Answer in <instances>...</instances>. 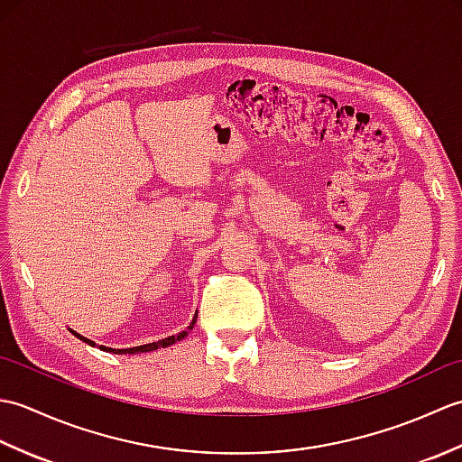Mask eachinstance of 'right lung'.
Here are the masks:
<instances>
[{
	"label": "right lung",
	"mask_w": 462,
	"mask_h": 462,
	"mask_svg": "<svg viewBox=\"0 0 462 462\" xmlns=\"http://www.w3.org/2000/svg\"><path fill=\"white\" fill-rule=\"evenodd\" d=\"M196 316H199V313H196ZM196 316H194L192 323H190V326H189V329H192V326H194V323H196ZM73 336H77V337H79V339H83L85 343H89V346H95V343H93L91 339L81 337L79 333H75V331H73ZM186 336H189V331H180L179 336L164 337V339H161V341L146 343V346H139V347H131V349H111V347H103V346H101V349H103V351H113V353H119V356H123V353H144V351H154V349H159V347H169V346H172V343L180 341V339H182V337H186Z\"/></svg>",
	"instance_id": "1"
}]
</instances>
